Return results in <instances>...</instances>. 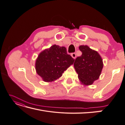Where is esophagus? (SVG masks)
<instances>
[{"label":"esophagus","instance_id":"obj_1","mask_svg":"<svg viewBox=\"0 0 125 125\" xmlns=\"http://www.w3.org/2000/svg\"><path fill=\"white\" fill-rule=\"evenodd\" d=\"M71 56L73 57V59H75V57H76V54H75V53H72V54H71Z\"/></svg>","mask_w":125,"mask_h":125}]
</instances>
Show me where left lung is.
Listing matches in <instances>:
<instances>
[{
	"label": "left lung",
	"instance_id": "left-lung-1",
	"mask_svg": "<svg viewBox=\"0 0 125 125\" xmlns=\"http://www.w3.org/2000/svg\"><path fill=\"white\" fill-rule=\"evenodd\" d=\"M79 50L82 54L75 60L74 67L81 83L92 85L101 74L104 66L102 59L97 51L87 45H80Z\"/></svg>",
	"mask_w": 125,
	"mask_h": 125
}]
</instances>
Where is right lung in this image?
<instances>
[{
    "label": "right lung",
    "instance_id": "obj_1",
    "mask_svg": "<svg viewBox=\"0 0 125 125\" xmlns=\"http://www.w3.org/2000/svg\"><path fill=\"white\" fill-rule=\"evenodd\" d=\"M74 61V59L67 54L65 47L53 45L39 54L35 69L44 81L51 82L61 77L64 71Z\"/></svg>",
    "mask_w": 125,
    "mask_h": 125
}]
</instances>
